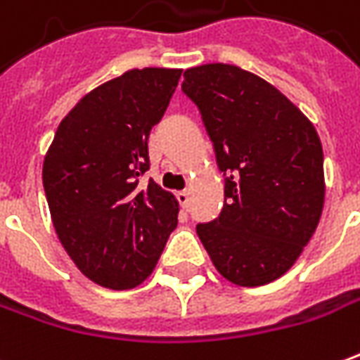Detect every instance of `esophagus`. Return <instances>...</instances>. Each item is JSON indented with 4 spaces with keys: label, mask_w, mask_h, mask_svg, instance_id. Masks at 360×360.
<instances>
[{
    "label": "esophagus",
    "mask_w": 360,
    "mask_h": 360,
    "mask_svg": "<svg viewBox=\"0 0 360 360\" xmlns=\"http://www.w3.org/2000/svg\"><path fill=\"white\" fill-rule=\"evenodd\" d=\"M188 197H191V193H188V191H179V193H177V200H179V205L183 206V208H187Z\"/></svg>",
    "instance_id": "obj_1"
}]
</instances>
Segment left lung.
Masks as SVG:
<instances>
[{"label":"left lung","instance_id":"8db88e82","mask_svg":"<svg viewBox=\"0 0 360 360\" xmlns=\"http://www.w3.org/2000/svg\"><path fill=\"white\" fill-rule=\"evenodd\" d=\"M183 77L228 175L222 214L198 224V238L230 283H273L296 263L320 222V136L286 95L248 70L205 64Z\"/></svg>","mask_w":360,"mask_h":360}]
</instances>
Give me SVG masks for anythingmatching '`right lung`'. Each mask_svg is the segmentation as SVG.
Returning <instances> with one entry per match:
<instances>
[{"mask_svg": "<svg viewBox=\"0 0 360 360\" xmlns=\"http://www.w3.org/2000/svg\"><path fill=\"white\" fill-rule=\"evenodd\" d=\"M173 68L128 70L84 95L58 127L42 185L58 240L95 285L128 290L152 275L177 226L173 193L140 175L148 136L177 87Z\"/></svg>", "mask_w": 360, "mask_h": 360, "instance_id": "obj_1", "label": "right lung"}]
</instances>
